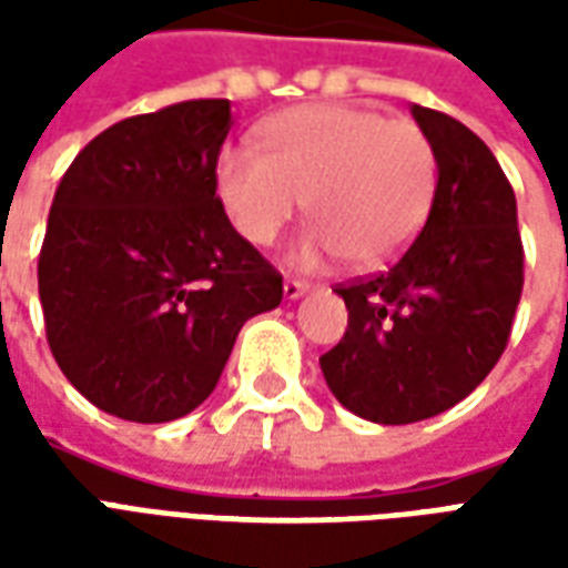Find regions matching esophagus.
I'll return each instance as SVG.
<instances>
[{
  "mask_svg": "<svg viewBox=\"0 0 568 568\" xmlns=\"http://www.w3.org/2000/svg\"><path fill=\"white\" fill-rule=\"evenodd\" d=\"M307 292H310V285L301 283V280H285V283H283L285 301H297V297L307 295Z\"/></svg>",
  "mask_w": 568,
  "mask_h": 568,
  "instance_id": "34e87169",
  "label": "esophagus"
}]
</instances>
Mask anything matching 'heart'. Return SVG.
<instances>
[{
  "label": "heart",
  "instance_id": "obj_1",
  "mask_svg": "<svg viewBox=\"0 0 568 568\" xmlns=\"http://www.w3.org/2000/svg\"><path fill=\"white\" fill-rule=\"evenodd\" d=\"M258 145H227L215 187L236 234L271 246L307 203L313 227L292 264L320 271L349 258L362 271L405 252L435 197V151L414 121L365 105H297L258 130Z\"/></svg>",
  "mask_w": 568,
  "mask_h": 568
}]
</instances>
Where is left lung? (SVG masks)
I'll return each instance as SVG.
<instances>
[{
    "instance_id": "obj_1",
    "label": "left lung",
    "mask_w": 568,
    "mask_h": 568,
    "mask_svg": "<svg viewBox=\"0 0 568 568\" xmlns=\"http://www.w3.org/2000/svg\"><path fill=\"white\" fill-rule=\"evenodd\" d=\"M438 163L423 231L389 271L337 295L341 344L320 358L356 417L405 426L459 405L499 362L524 292L517 200L499 161L456 118L414 105Z\"/></svg>"
}]
</instances>
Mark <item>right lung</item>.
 I'll return each instance as SVG.
<instances>
[{
    "mask_svg": "<svg viewBox=\"0 0 568 568\" xmlns=\"http://www.w3.org/2000/svg\"><path fill=\"white\" fill-rule=\"evenodd\" d=\"M227 100L118 121L60 179L39 297L57 365L91 405L170 423L203 405L246 320L280 307L283 276L215 197Z\"/></svg>",
    "mask_w": 568,
    "mask_h": 568,
    "instance_id": "add662e5",
    "label": "right lung"
}]
</instances>
